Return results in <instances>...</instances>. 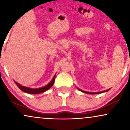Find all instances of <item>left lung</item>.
<instances>
[{
    "label": "left lung",
    "mask_w": 130,
    "mask_h": 130,
    "mask_svg": "<svg viewBox=\"0 0 130 130\" xmlns=\"http://www.w3.org/2000/svg\"><path fill=\"white\" fill-rule=\"evenodd\" d=\"M78 89V88H77ZM79 90L81 91L82 92H83V93H88V94H98V93H103V92H108V90H109L110 89H108V90H104V91H101V92H86V91H84V90H80V89H78Z\"/></svg>",
    "instance_id": "1"
}]
</instances>
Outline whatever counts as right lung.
<instances>
[{
	"label": "right lung",
	"mask_w": 130,
	"mask_h": 130,
	"mask_svg": "<svg viewBox=\"0 0 130 130\" xmlns=\"http://www.w3.org/2000/svg\"><path fill=\"white\" fill-rule=\"evenodd\" d=\"M55 78H56V74L54 76L53 79H52L50 83H48L46 86H44V87L38 88V89H32V88L25 87V86H22L21 84H19V83H18L17 82L14 81L16 86L19 87V89H21L22 91H23L24 92H26V93H30V94H38L43 93V92H45V91L47 90L48 89H50L52 86H53L54 83L55 81Z\"/></svg>",
	"instance_id": "add662e5"
}]
</instances>
